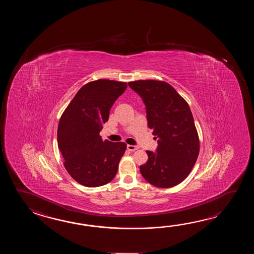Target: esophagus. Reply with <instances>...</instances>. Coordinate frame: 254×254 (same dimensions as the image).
Segmentation results:
<instances>
[{
  "label": "esophagus",
  "instance_id": "34e87169",
  "mask_svg": "<svg viewBox=\"0 0 254 254\" xmlns=\"http://www.w3.org/2000/svg\"><path fill=\"white\" fill-rule=\"evenodd\" d=\"M127 149L130 151H134L138 150V146L134 145H127Z\"/></svg>",
  "mask_w": 254,
  "mask_h": 254
}]
</instances>
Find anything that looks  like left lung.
<instances>
[{"label":"left lung","mask_w":254,"mask_h":254,"mask_svg":"<svg viewBox=\"0 0 254 254\" xmlns=\"http://www.w3.org/2000/svg\"><path fill=\"white\" fill-rule=\"evenodd\" d=\"M145 104L148 127L158 139L156 151H147L140 171L149 184L171 188L181 184L194 166L200 141L188 103L165 81L129 82Z\"/></svg>","instance_id":"obj_1"}]
</instances>
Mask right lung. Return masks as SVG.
I'll return each mask as SVG.
<instances>
[{
    "instance_id": "add662e5",
    "label": "right lung",
    "mask_w": 254,
    "mask_h": 254,
    "mask_svg": "<svg viewBox=\"0 0 254 254\" xmlns=\"http://www.w3.org/2000/svg\"><path fill=\"white\" fill-rule=\"evenodd\" d=\"M126 88L122 81H91L78 91L60 119L57 140L65 169L83 186H103L117 173L127 146L103 140L100 131Z\"/></svg>"
}]
</instances>
